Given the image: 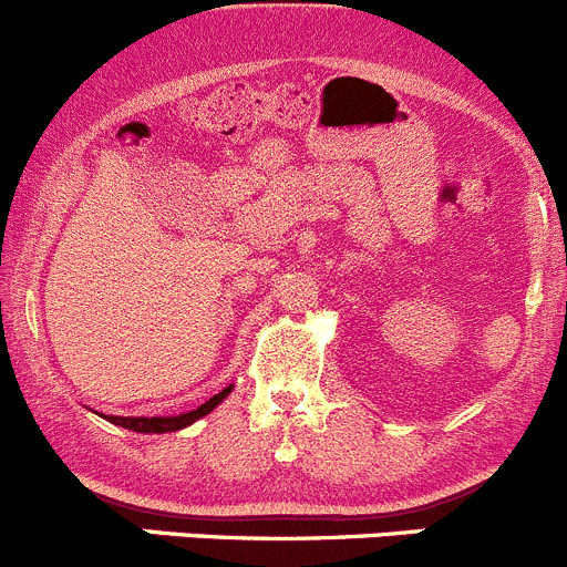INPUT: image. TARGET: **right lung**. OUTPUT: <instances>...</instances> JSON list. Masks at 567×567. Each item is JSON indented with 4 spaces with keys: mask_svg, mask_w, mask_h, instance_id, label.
<instances>
[{
    "mask_svg": "<svg viewBox=\"0 0 567 567\" xmlns=\"http://www.w3.org/2000/svg\"><path fill=\"white\" fill-rule=\"evenodd\" d=\"M228 391L231 389H223L220 394L212 396L209 402H204V405L198 408V411H189V413H182V416H154V419H145V416H110L112 424H121V427L126 430H134V433H173V430H182L187 427V424H193L195 419L206 416L209 411H215L217 405L223 402V396H228Z\"/></svg>",
    "mask_w": 567,
    "mask_h": 567,
    "instance_id": "obj_1",
    "label": "right lung"
}]
</instances>
